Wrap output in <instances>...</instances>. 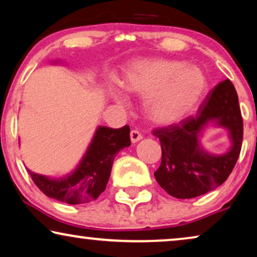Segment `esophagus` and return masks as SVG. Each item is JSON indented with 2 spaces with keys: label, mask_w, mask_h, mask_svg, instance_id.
Instances as JSON below:
<instances>
[{
  "label": "esophagus",
  "mask_w": 257,
  "mask_h": 257,
  "mask_svg": "<svg viewBox=\"0 0 257 257\" xmlns=\"http://www.w3.org/2000/svg\"><path fill=\"white\" fill-rule=\"evenodd\" d=\"M130 136H131V142H132V143L139 142V140L143 138L142 133H140V132L138 131V130H132V131L130 132Z\"/></svg>",
  "instance_id": "1"
}]
</instances>
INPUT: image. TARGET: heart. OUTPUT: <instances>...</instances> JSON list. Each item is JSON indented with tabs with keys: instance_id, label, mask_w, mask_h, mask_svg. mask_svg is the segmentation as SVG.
<instances>
[{
	"instance_id": "1",
	"label": "heart",
	"mask_w": 257,
	"mask_h": 257,
	"mask_svg": "<svg viewBox=\"0 0 257 257\" xmlns=\"http://www.w3.org/2000/svg\"><path fill=\"white\" fill-rule=\"evenodd\" d=\"M122 86L145 98L146 113L153 121L171 124L194 110L205 96L208 82L198 66L171 59H145L130 66ZM115 97L124 101L120 94Z\"/></svg>"
}]
</instances>
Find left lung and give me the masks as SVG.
Masks as SVG:
<instances>
[{
  "mask_svg": "<svg viewBox=\"0 0 257 257\" xmlns=\"http://www.w3.org/2000/svg\"><path fill=\"white\" fill-rule=\"evenodd\" d=\"M210 121L230 131L232 149L222 156L207 154L199 144L202 131ZM153 135L161 145V164L154 177L168 194L192 199L219 187L233 171L243 139V120L233 83L229 79L219 83L194 117L156 128Z\"/></svg>",
  "mask_w": 257,
  "mask_h": 257,
  "instance_id": "obj_1",
  "label": "left lung"
}]
</instances>
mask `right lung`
Returning a JSON list of instances; mask_svg holds the SVG:
<instances>
[{
	"mask_svg": "<svg viewBox=\"0 0 257 257\" xmlns=\"http://www.w3.org/2000/svg\"><path fill=\"white\" fill-rule=\"evenodd\" d=\"M131 145L130 126L110 128L99 126L85 156L72 174L50 179L29 172L35 185L49 198L70 205L96 200L106 188L112 164L119 151Z\"/></svg>",
	"mask_w": 257,
	"mask_h": 257,
	"instance_id": "add662e5",
	"label": "right lung"
}]
</instances>
